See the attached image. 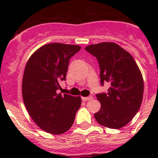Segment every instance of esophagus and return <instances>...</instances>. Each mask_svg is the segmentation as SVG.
Wrapping results in <instances>:
<instances>
[{
  "mask_svg": "<svg viewBox=\"0 0 158 158\" xmlns=\"http://www.w3.org/2000/svg\"><path fill=\"white\" fill-rule=\"evenodd\" d=\"M93 97L92 96H87V97H82V100H83V101H88V100H92V99H93Z\"/></svg>",
  "mask_w": 158,
  "mask_h": 158,
  "instance_id": "1",
  "label": "esophagus"
}]
</instances>
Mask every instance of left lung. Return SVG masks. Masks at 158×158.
I'll use <instances>...</instances> for the list:
<instances>
[{"label": "left lung", "mask_w": 158, "mask_h": 158, "mask_svg": "<svg viewBox=\"0 0 158 158\" xmlns=\"http://www.w3.org/2000/svg\"><path fill=\"white\" fill-rule=\"evenodd\" d=\"M85 49L98 61L102 85L105 82L111 85L107 93L96 94L101 107L95 118L106 127L122 128L142 104L144 82L140 69L131 54L115 43L104 42Z\"/></svg>", "instance_id": "8db88e82"}]
</instances>
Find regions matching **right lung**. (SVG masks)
<instances>
[{"label":"right lung","mask_w":158,"mask_h":158,"mask_svg":"<svg viewBox=\"0 0 158 158\" xmlns=\"http://www.w3.org/2000/svg\"><path fill=\"white\" fill-rule=\"evenodd\" d=\"M80 46L49 43L39 48L27 61L22 81V95L27 112L42 130L53 135L72 127L81 104L80 96L57 93L65 81L69 59Z\"/></svg>","instance_id":"right-lung-1"}]
</instances>
